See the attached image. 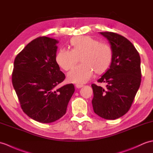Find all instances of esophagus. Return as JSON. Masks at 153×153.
<instances>
[{
    "label": "esophagus",
    "mask_w": 153,
    "mask_h": 153,
    "mask_svg": "<svg viewBox=\"0 0 153 153\" xmlns=\"http://www.w3.org/2000/svg\"><path fill=\"white\" fill-rule=\"evenodd\" d=\"M83 86H84V85H81V84H76V87L77 88H81V87H83Z\"/></svg>",
    "instance_id": "1"
}]
</instances>
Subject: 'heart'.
Listing matches in <instances>:
<instances>
[{"instance_id": "heart-1", "label": "heart", "mask_w": 153, "mask_h": 153, "mask_svg": "<svg viewBox=\"0 0 153 153\" xmlns=\"http://www.w3.org/2000/svg\"><path fill=\"white\" fill-rule=\"evenodd\" d=\"M70 45L71 50L60 49L55 57L58 65L65 71L72 69L80 59L82 63L68 74L70 82H87L93 76L94 71L97 74H102L111 65L113 51L108 44L100 43L88 36H79L71 39Z\"/></svg>"}]
</instances>
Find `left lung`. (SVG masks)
<instances>
[{"label": "left lung", "mask_w": 153, "mask_h": 153, "mask_svg": "<svg viewBox=\"0 0 153 153\" xmlns=\"http://www.w3.org/2000/svg\"><path fill=\"white\" fill-rule=\"evenodd\" d=\"M107 38L113 51V59L106 72L98 82L106 83V88L92 84L94 111L105 119L114 120L128 111L141 81V59L131 42L111 32L100 33Z\"/></svg>", "instance_id": "1"}]
</instances>
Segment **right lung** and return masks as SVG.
<instances>
[{
	"label": "right lung",
	"instance_id": "add662e5",
	"mask_svg": "<svg viewBox=\"0 0 153 153\" xmlns=\"http://www.w3.org/2000/svg\"><path fill=\"white\" fill-rule=\"evenodd\" d=\"M59 41L46 36L31 41L14 60L12 84L25 113L42 123L55 121L65 114L75 88H57L65 79L55 57Z\"/></svg>",
	"mask_w": 153,
	"mask_h": 153
}]
</instances>
